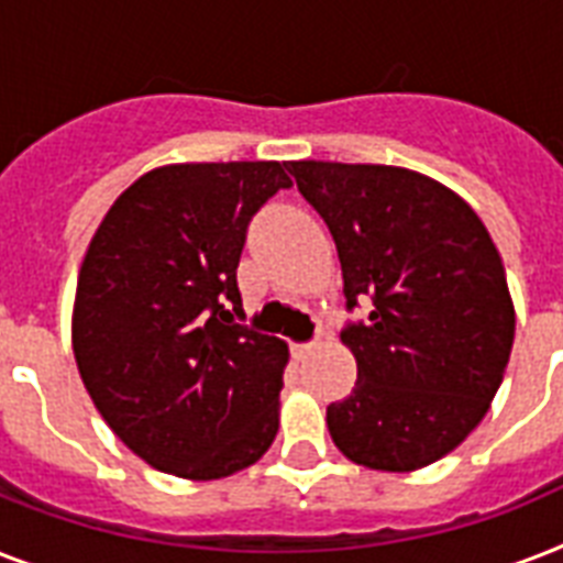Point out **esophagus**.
<instances>
[{"label":"esophagus","mask_w":563,"mask_h":563,"mask_svg":"<svg viewBox=\"0 0 563 563\" xmlns=\"http://www.w3.org/2000/svg\"><path fill=\"white\" fill-rule=\"evenodd\" d=\"M318 344L316 342H307V344H291V356H295V360H307L309 353L316 351Z\"/></svg>","instance_id":"34e87169"}]
</instances>
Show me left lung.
Segmentation results:
<instances>
[{
    "mask_svg": "<svg viewBox=\"0 0 563 563\" xmlns=\"http://www.w3.org/2000/svg\"><path fill=\"white\" fill-rule=\"evenodd\" d=\"M289 172L342 263L347 309L374 300L342 342L356 385L327 406L333 444L385 473L453 453L506 374L515 303L488 228L444 184L376 163L291 161Z\"/></svg>",
    "mask_w": 563,
    "mask_h": 563,
    "instance_id": "1",
    "label": "left lung"
}]
</instances>
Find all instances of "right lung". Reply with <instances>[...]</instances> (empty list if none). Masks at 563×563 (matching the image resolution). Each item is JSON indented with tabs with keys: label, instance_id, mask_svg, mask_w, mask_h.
<instances>
[{
	"label": "right lung",
	"instance_id": "1",
	"mask_svg": "<svg viewBox=\"0 0 563 563\" xmlns=\"http://www.w3.org/2000/svg\"><path fill=\"white\" fill-rule=\"evenodd\" d=\"M289 187L277 161L172 163L136 178L92 233L73 307L78 374L157 471L224 479L277 435L289 347L236 324V265L251 216Z\"/></svg>",
	"mask_w": 563,
	"mask_h": 563
}]
</instances>
